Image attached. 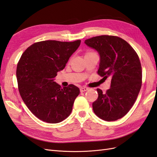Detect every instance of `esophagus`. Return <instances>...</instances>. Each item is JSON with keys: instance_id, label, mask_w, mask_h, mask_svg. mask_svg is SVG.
<instances>
[{"instance_id": "obj_1", "label": "esophagus", "mask_w": 157, "mask_h": 157, "mask_svg": "<svg viewBox=\"0 0 157 157\" xmlns=\"http://www.w3.org/2000/svg\"><path fill=\"white\" fill-rule=\"evenodd\" d=\"M88 90V88H87V87H81V88H80V92H85V91H86Z\"/></svg>"}]
</instances>
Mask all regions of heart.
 I'll list each match as a JSON object with an SVG mask.
<instances>
[{
    "label": "heart",
    "mask_w": 157,
    "mask_h": 157,
    "mask_svg": "<svg viewBox=\"0 0 157 157\" xmlns=\"http://www.w3.org/2000/svg\"><path fill=\"white\" fill-rule=\"evenodd\" d=\"M91 53H90V52H88V53H86V55H85V56H86V55H88V54H91Z\"/></svg>",
    "instance_id": "b5f03b06"
}]
</instances>
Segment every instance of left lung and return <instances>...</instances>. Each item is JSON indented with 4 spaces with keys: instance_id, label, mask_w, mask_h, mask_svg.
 <instances>
[{
    "instance_id": "left-lung-1",
    "label": "left lung",
    "mask_w": 157,
    "mask_h": 157,
    "mask_svg": "<svg viewBox=\"0 0 157 157\" xmlns=\"http://www.w3.org/2000/svg\"><path fill=\"white\" fill-rule=\"evenodd\" d=\"M84 44L99 54L98 75L111 78L106 92L97 89L98 98L92 103L94 112L107 121L120 119L132 108L141 87L142 70L137 54L128 42L117 36H96Z\"/></svg>"
}]
</instances>
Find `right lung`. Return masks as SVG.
Masks as SVG:
<instances>
[{"label":"right lung","mask_w":157,"mask_h":157,"mask_svg":"<svg viewBox=\"0 0 157 157\" xmlns=\"http://www.w3.org/2000/svg\"><path fill=\"white\" fill-rule=\"evenodd\" d=\"M80 42H37L21 56L16 69L19 92L28 109L40 120L57 124L71 114L79 88L73 84L61 88L54 80Z\"/></svg>","instance_id":"1"}]
</instances>
